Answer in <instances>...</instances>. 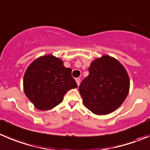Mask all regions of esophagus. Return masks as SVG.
Listing matches in <instances>:
<instances>
[{"label": "esophagus", "instance_id": "34e87169", "mask_svg": "<svg viewBox=\"0 0 150 150\" xmlns=\"http://www.w3.org/2000/svg\"><path fill=\"white\" fill-rule=\"evenodd\" d=\"M75 81H76V83H77V84H78V86H79L80 85V82H81V80H80V78H76V79H75Z\"/></svg>", "mask_w": 150, "mask_h": 150}]
</instances>
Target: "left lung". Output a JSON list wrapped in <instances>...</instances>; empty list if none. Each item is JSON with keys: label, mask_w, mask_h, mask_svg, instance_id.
Listing matches in <instances>:
<instances>
[{"label": "left lung", "mask_w": 150, "mask_h": 150, "mask_svg": "<svg viewBox=\"0 0 150 150\" xmlns=\"http://www.w3.org/2000/svg\"><path fill=\"white\" fill-rule=\"evenodd\" d=\"M79 91L83 104L93 114L106 115L118 108L127 97L130 78L125 68L108 55L94 59Z\"/></svg>", "instance_id": "left-lung-1"}]
</instances>
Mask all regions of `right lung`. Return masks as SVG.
I'll list each match as a JSON object with an SVG mask.
<instances>
[{"label":"right lung","mask_w":150,"mask_h":150,"mask_svg":"<svg viewBox=\"0 0 150 150\" xmlns=\"http://www.w3.org/2000/svg\"><path fill=\"white\" fill-rule=\"evenodd\" d=\"M71 74L72 69L65 67L62 59L53 55L40 56L25 72V94L38 110L53 108L63 101L68 90L78 87Z\"/></svg>","instance_id":"1"}]
</instances>
